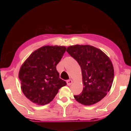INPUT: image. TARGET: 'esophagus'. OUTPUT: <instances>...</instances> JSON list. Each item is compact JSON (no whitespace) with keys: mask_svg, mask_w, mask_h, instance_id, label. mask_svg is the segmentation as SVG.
Listing matches in <instances>:
<instances>
[{"mask_svg":"<svg viewBox=\"0 0 131 131\" xmlns=\"http://www.w3.org/2000/svg\"><path fill=\"white\" fill-rule=\"evenodd\" d=\"M66 83H67V85H70L71 84L73 83V81L72 80H68L66 81Z\"/></svg>","mask_w":131,"mask_h":131,"instance_id":"1","label":"esophagus"}]
</instances>
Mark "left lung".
Wrapping results in <instances>:
<instances>
[{"label":"left lung","mask_w":131,"mask_h":131,"mask_svg":"<svg viewBox=\"0 0 131 131\" xmlns=\"http://www.w3.org/2000/svg\"><path fill=\"white\" fill-rule=\"evenodd\" d=\"M81 69L83 91L74 95L76 101L90 106L100 101L109 91L114 79L112 61L105 53L90 45L70 46L66 49Z\"/></svg>","instance_id":"obj_1"}]
</instances>
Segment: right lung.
Wrapping results in <instances>:
<instances>
[{"mask_svg":"<svg viewBox=\"0 0 131 131\" xmlns=\"http://www.w3.org/2000/svg\"><path fill=\"white\" fill-rule=\"evenodd\" d=\"M66 49L65 46H43L33 52L21 66L18 77L21 90L33 103L47 105L66 85L56 69Z\"/></svg>","mask_w":131,"mask_h":131,"instance_id":"add662e5","label":"right lung"}]
</instances>
